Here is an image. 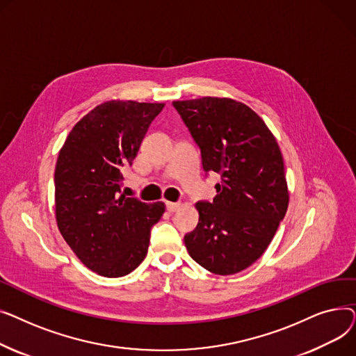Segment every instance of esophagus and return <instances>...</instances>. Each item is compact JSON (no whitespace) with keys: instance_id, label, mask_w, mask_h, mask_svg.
Segmentation results:
<instances>
[{"instance_id":"34e87169","label":"esophagus","mask_w":356,"mask_h":356,"mask_svg":"<svg viewBox=\"0 0 356 356\" xmlns=\"http://www.w3.org/2000/svg\"><path fill=\"white\" fill-rule=\"evenodd\" d=\"M179 208H180V203L179 202H165V209L170 212V213L176 212Z\"/></svg>"}]
</instances>
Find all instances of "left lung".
<instances>
[{
    "label": "left lung",
    "instance_id": "8db88e82",
    "mask_svg": "<svg viewBox=\"0 0 356 356\" xmlns=\"http://www.w3.org/2000/svg\"><path fill=\"white\" fill-rule=\"evenodd\" d=\"M173 106L200 148L204 173L220 175L213 200L196 203L199 223L184 235L186 248L213 274L239 273L264 254L287 212L282 152L244 104L207 97Z\"/></svg>",
    "mask_w": 356,
    "mask_h": 356
}]
</instances>
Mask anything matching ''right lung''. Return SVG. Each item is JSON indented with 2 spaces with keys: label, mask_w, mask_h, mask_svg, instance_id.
<instances>
[{
  "label": "right lung",
  "mask_w": 356,
  "mask_h": 356,
  "mask_svg": "<svg viewBox=\"0 0 356 356\" xmlns=\"http://www.w3.org/2000/svg\"><path fill=\"white\" fill-rule=\"evenodd\" d=\"M164 104L109 101L72 128L56 163V220L82 263L104 277L134 271L147 255L149 232L164 203L121 195L149 124Z\"/></svg>",
  "instance_id": "add662e5"
}]
</instances>
